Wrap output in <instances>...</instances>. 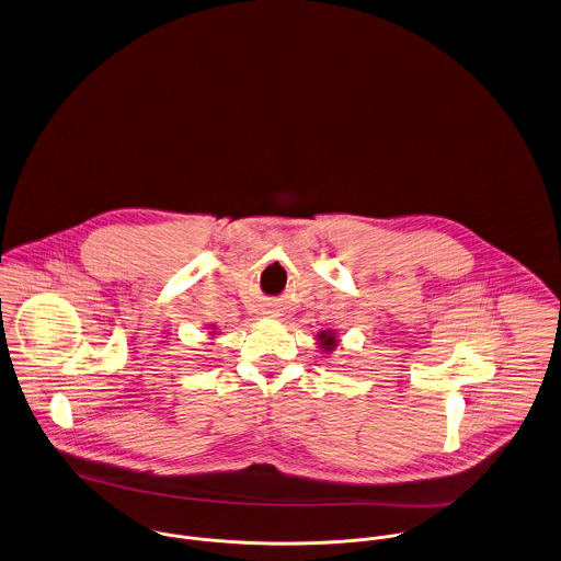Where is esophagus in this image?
Masks as SVG:
<instances>
[{
  "mask_svg": "<svg viewBox=\"0 0 561 561\" xmlns=\"http://www.w3.org/2000/svg\"><path fill=\"white\" fill-rule=\"evenodd\" d=\"M266 314H271V312H266Z\"/></svg>",
  "mask_w": 561,
  "mask_h": 561,
  "instance_id": "esophagus-1",
  "label": "esophagus"
}]
</instances>
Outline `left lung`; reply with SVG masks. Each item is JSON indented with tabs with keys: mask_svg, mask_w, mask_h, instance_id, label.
<instances>
[{
	"mask_svg": "<svg viewBox=\"0 0 561 561\" xmlns=\"http://www.w3.org/2000/svg\"><path fill=\"white\" fill-rule=\"evenodd\" d=\"M319 341H321V347H323L325 352H332V350L336 347L334 334H330V332H321V334H319Z\"/></svg>",
	"mask_w": 561,
	"mask_h": 561,
	"instance_id": "1",
	"label": "left lung"
}]
</instances>
